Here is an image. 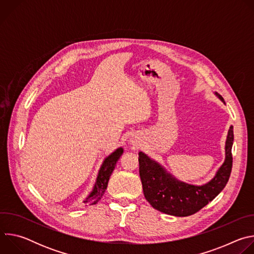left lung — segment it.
<instances>
[{"mask_svg": "<svg viewBox=\"0 0 254 254\" xmlns=\"http://www.w3.org/2000/svg\"><path fill=\"white\" fill-rule=\"evenodd\" d=\"M224 101L223 97L216 93ZM233 127L228 130L226 139V158L221 168L209 183L193 186L173 178L155 161L139 152V177L143 195L157 210L174 216L192 215L212 201L226 186L232 169Z\"/></svg>", "mask_w": 254, "mask_h": 254, "instance_id": "1", "label": "left lung"}]
</instances>
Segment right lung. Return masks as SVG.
I'll return each mask as SVG.
<instances>
[{"mask_svg": "<svg viewBox=\"0 0 254 254\" xmlns=\"http://www.w3.org/2000/svg\"><path fill=\"white\" fill-rule=\"evenodd\" d=\"M123 152H124V150L122 148H120L104 160V162L99 170L94 188H93L92 192L90 193V195L84 200L85 204L94 205L101 199L103 193L106 190L108 180H110V177H111L113 171L115 170L116 164L119 161L120 157L122 156Z\"/></svg>", "mask_w": 254, "mask_h": 254, "instance_id": "add662e5", "label": "right lung"}]
</instances>
